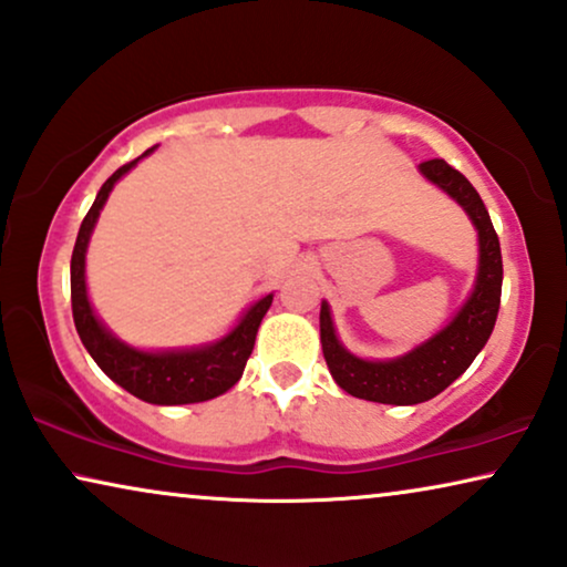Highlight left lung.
<instances>
[{
    "mask_svg": "<svg viewBox=\"0 0 567 567\" xmlns=\"http://www.w3.org/2000/svg\"><path fill=\"white\" fill-rule=\"evenodd\" d=\"M417 169L425 181L439 185L446 196H452L467 212L477 229V278L467 301L444 330H439L436 336L410 353L386 361L359 359V355L346 351L336 336L328 301H322L320 309L322 353L332 379L340 390L353 394V398L382 402V405H417V402L444 392L454 379H460L470 369L475 355L485 348L501 307V243L480 193L472 188V183L460 169L446 165L444 159H429Z\"/></svg>",
    "mask_w": 567,
    "mask_h": 567,
    "instance_id": "obj_1",
    "label": "left lung"
}]
</instances>
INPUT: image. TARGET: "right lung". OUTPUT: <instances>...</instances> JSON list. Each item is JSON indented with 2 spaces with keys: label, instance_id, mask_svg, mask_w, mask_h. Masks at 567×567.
Returning a JSON list of instances; mask_svg holds the SVG:
<instances>
[{
  "label": "right lung",
  "instance_id": "add662e5",
  "mask_svg": "<svg viewBox=\"0 0 567 567\" xmlns=\"http://www.w3.org/2000/svg\"><path fill=\"white\" fill-rule=\"evenodd\" d=\"M146 150L142 157L152 154ZM128 162L115 169V173L97 190V198L84 216L80 235H76L72 252V315L76 332H80L84 348L95 359L100 369L121 384L123 390L134 398L152 402V405H190V402L214 400L231 390L243 377L245 363L250 359L255 336L266 317L274 293L255 301L247 312L239 317V322L227 336L198 348H177V351H138L113 336L103 322L97 320L95 309L90 305L87 284H84V255H87L90 235L95 229L97 216L103 212L113 185L136 165L138 159Z\"/></svg>",
  "mask_w": 567,
  "mask_h": 567
}]
</instances>
